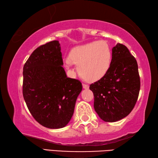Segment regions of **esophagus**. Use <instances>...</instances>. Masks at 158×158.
I'll return each instance as SVG.
<instances>
[{
    "instance_id": "obj_1",
    "label": "esophagus",
    "mask_w": 158,
    "mask_h": 158,
    "mask_svg": "<svg viewBox=\"0 0 158 158\" xmlns=\"http://www.w3.org/2000/svg\"><path fill=\"white\" fill-rule=\"evenodd\" d=\"M83 88H84V89H88L89 88V85L88 84H83Z\"/></svg>"
}]
</instances>
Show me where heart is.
<instances>
[{"mask_svg":"<svg viewBox=\"0 0 158 158\" xmlns=\"http://www.w3.org/2000/svg\"><path fill=\"white\" fill-rule=\"evenodd\" d=\"M63 62L67 67L72 62L77 66L82 78L90 81L100 79L107 73L111 65V51L105 41H94L73 48L69 58Z\"/></svg>","mask_w":158,"mask_h":158,"instance_id":"obj_1","label":"heart"}]
</instances>
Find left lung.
<instances>
[{
    "label": "left lung",
    "mask_w": 158,
    "mask_h": 158,
    "mask_svg": "<svg viewBox=\"0 0 158 158\" xmlns=\"http://www.w3.org/2000/svg\"><path fill=\"white\" fill-rule=\"evenodd\" d=\"M94 95V109L105 122H116L126 117L137 102L140 77L135 58L125 45L112 49L111 65L106 74L90 85Z\"/></svg>",
    "instance_id": "8db88e82"
}]
</instances>
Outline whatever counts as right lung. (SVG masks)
Returning <instances> with one entry per match:
<instances>
[{
	"instance_id": "1",
	"label": "right lung",
	"mask_w": 158,
	"mask_h": 158,
	"mask_svg": "<svg viewBox=\"0 0 158 158\" xmlns=\"http://www.w3.org/2000/svg\"><path fill=\"white\" fill-rule=\"evenodd\" d=\"M59 42L37 47L23 69V96L36 121L50 129L66 126L82 90L78 79L67 77Z\"/></svg>"
}]
</instances>
